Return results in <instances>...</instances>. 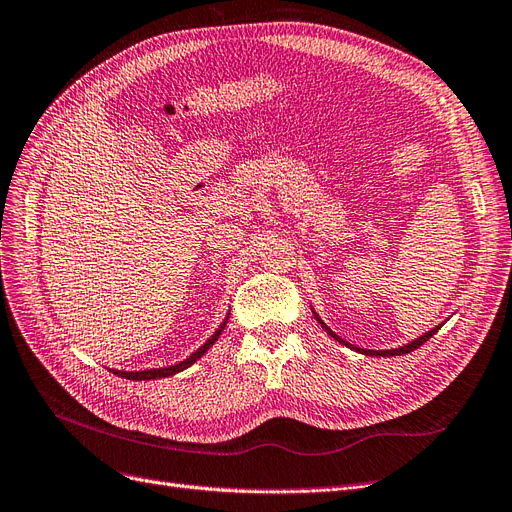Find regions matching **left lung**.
I'll use <instances>...</instances> for the list:
<instances>
[{
	"instance_id": "8db88e82",
	"label": "left lung",
	"mask_w": 512,
	"mask_h": 512,
	"mask_svg": "<svg viewBox=\"0 0 512 512\" xmlns=\"http://www.w3.org/2000/svg\"><path fill=\"white\" fill-rule=\"evenodd\" d=\"M314 316H316V320L322 324V327L324 329H327V333L333 337V339H337V342L339 344H346L344 342V339L342 337H339V335H335L329 327H327V324H324L322 320H320V316L314 312ZM440 327H442V324H440ZM440 327H436V329H431V331H427L425 335H421V337H416L414 339V342H410V344H406V346H401V348H393V350H361V348H354V346H350V344H346V346H350V348H354V350H359V352H363V354H367V356H371V354H374V356H397V354H408V352H412V350H416V348H421L425 342H427V339L431 337V335H436L438 331H440Z\"/></svg>"
}]
</instances>
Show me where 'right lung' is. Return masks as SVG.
Listing matches in <instances>:
<instances>
[{"mask_svg": "<svg viewBox=\"0 0 512 512\" xmlns=\"http://www.w3.org/2000/svg\"><path fill=\"white\" fill-rule=\"evenodd\" d=\"M230 316V314H228ZM228 316L224 318V322L220 324V329L215 331L207 342L200 346L196 352H192L188 359L185 361H181V363H177V365H170V367H162V369H145V371H113V374H117V376H121V378H128V380H156V378H168V376H173V374H179V371H183V369H188L192 363H196L200 356H203L215 342H218V337L222 335V331H224V327H226V322H228Z\"/></svg>", "mask_w": 512, "mask_h": 512, "instance_id": "add662e5", "label": "right lung"}]
</instances>
